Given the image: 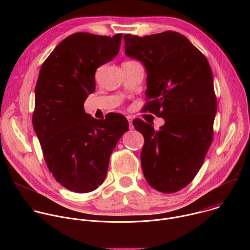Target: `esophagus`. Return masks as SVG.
Masks as SVG:
<instances>
[{
    "label": "esophagus",
    "mask_w": 250,
    "mask_h": 250,
    "mask_svg": "<svg viewBox=\"0 0 250 250\" xmlns=\"http://www.w3.org/2000/svg\"><path fill=\"white\" fill-rule=\"evenodd\" d=\"M126 119H127V121H128L129 129H133V128H134V126H133V125H132V119H131L130 117H126Z\"/></svg>",
    "instance_id": "1"
}]
</instances>
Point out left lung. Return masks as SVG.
<instances>
[{
	"label": "left lung",
	"instance_id": "1",
	"mask_svg": "<svg viewBox=\"0 0 250 250\" xmlns=\"http://www.w3.org/2000/svg\"><path fill=\"white\" fill-rule=\"evenodd\" d=\"M125 52L144 64L149 111L165 121L155 130L139 119L133 126L145 137L140 159L147 183L162 193L186 187L203 165L212 140L218 105L207 58L175 31L139 38L125 34Z\"/></svg>",
	"mask_w": 250,
	"mask_h": 250
}]
</instances>
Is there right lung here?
<instances>
[{"instance_id": "add662e5", "label": "right lung", "mask_w": 250, "mask_h": 250, "mask_svg": "<svg viewBox=\"0 0 250 250\" xmlns=\"http://www.w3.org/2000/svg\"><path fill=\"white\" fill-rule=\"evenodd\" d=\"M113 38L77 32L62 41L43 62L35 86L33 129L55 180L76 193L96 190L104 180L110 156L127 120L111 113L96 120L84 103L96 89L95 72L120 51Z\"/></svg>"}]
</instances>
